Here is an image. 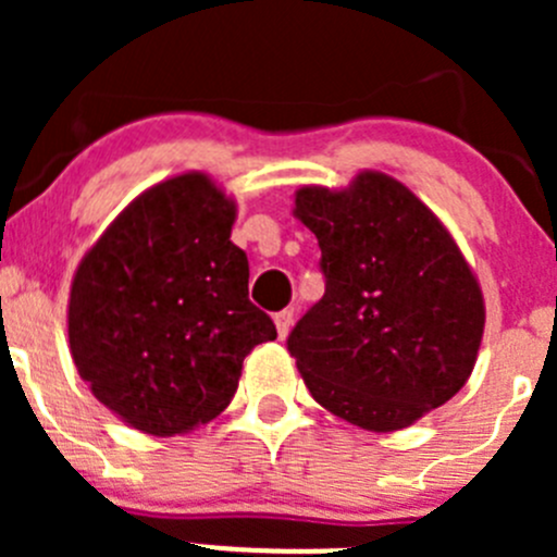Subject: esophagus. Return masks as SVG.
<instances>
[{"mask_svg": "<svg viewBox=\"0 0 557 557\" xmlns=\"http://www.w3.org/2000/svg\"><path fill=\"white\" fill-rule=\"evenodd\" d=\"M274 325H277V334L285 336L290 331V325H294V310H280L277 314H274Z\"/></svg>", "mask_w": 557, "mask_h": 557, "instance_id": "34e87169", "label": "esophagus"}]
</instances>
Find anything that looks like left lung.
I'll list each match as a JSON object with an SVG mask.
<instances>
[{"instance_id": "left-lung-1", "label": "left lung", "mask_w": 557, "mask_h": 557, "mask_svg": "<svg viewBox=\"0 0 557 557\" xmlns=\"http://www.w3.org/2000/svg\"><path fill=\"white\" fill-rule=\"evenodd\" d=\"M323 299L288 334L312 398L347 423L396 431L450 401L485 329L480 285L447 228L380 172L347 190L301 188Z\"/></svg>"}]
</instances>
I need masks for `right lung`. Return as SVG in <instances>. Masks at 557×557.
I'll use <instances>...</instances> for the list:
<instances>
[{"label":"right lung","instance_id":"obj_1","mask_svg":"<svg viewBox=\"0 0 557 557\" xmlns=\"http://www.w3.org/2000/svg\"><path fill=\"white\" fill-rule=\"evenodd\" d=\"M234 205L207 174L145 190L77 267L70 347L94 396L145 434L207 423L237 393L247 352L277 339L247 299Z\"/></svg>","mask_w":557,"mask_h":557}]
</instances>
